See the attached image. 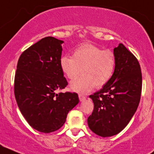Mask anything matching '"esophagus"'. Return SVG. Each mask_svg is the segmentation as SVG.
<instances>
[{"mask_svg":"<svg viewBox=\"0 0 154 154\" xmlns=\"http://www.w3.org/2000/svg\"><path fill=\"white\" fill-rule=\"evenodd\" d=\"M79 100L80 101H84L85 99H86V97H85V96H83V95H82V94H79Z\"/></svg>","mask_w":154,"mask_h":154,"instance_id":"esophagus-1","label":"esophagus"}]
</instances>
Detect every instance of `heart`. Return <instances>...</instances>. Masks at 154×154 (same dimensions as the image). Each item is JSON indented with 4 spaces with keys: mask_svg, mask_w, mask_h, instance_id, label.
I'll return each mask as SVG.
<instances>
[{
    "mask_svg": "<svg viewBox=\"0 0 154 154\" xmlns=\"http://www.w3.org/2000/svg\"><path fill=\"white\" fill-rule=\"evenodd\" d=\"M116 66V59L112 51L103 50L89 42L76 47L72 58L63 55L60 58L61 69L69 80L78 78L82 70V76L70 84L72 90L80 93L106 85L113 76Z\"/></svg>",
    "mask_w": 154,
    "mask_h": 154,
    "instance_id": "b5f03b06",
    "label": "heart"
}]
</instances>
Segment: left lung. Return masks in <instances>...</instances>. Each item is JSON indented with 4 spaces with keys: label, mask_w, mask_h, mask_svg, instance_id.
<instances>
[{
    "label": "left lung",
    "mask_w": 154,
    "mask_h": 154,
    "mask_svg": "<svg viewBox=\"0 0 154 154\" xmlns=\"http://www.w3.org/2000/svg\"><path fill=\"white\" fill-rule=\"evenodd\" d=\"M116 66L106 85L89 96L94 103L88 125L93 133L103 137H112L127 126L140 103L142 73L138 60L123 45L113 49Z\"/></svg>",
    "instance_id": "1"
}]
</instances>
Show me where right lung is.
<instances>
[{
    "mask_svg": "<svg viewBox=\"0 0 154 154\" xmlns=\"http://www.w3.org/2000/svg\"><path fill=\"white\" fill-rule=\"evenodd\" d=\"M63 41L45 37L22 53L14 77V96L21 114L35 130L60 129L79 102L75 92H58L68 85L60 67Z\"/></svg>",
    "mask_w": 154,
    "mask_h": 154,
    "instance_id": "obj_1",
    "label": "right lung"
}]
</instances>
